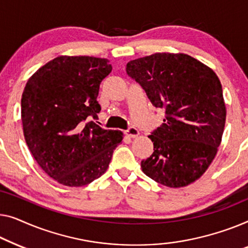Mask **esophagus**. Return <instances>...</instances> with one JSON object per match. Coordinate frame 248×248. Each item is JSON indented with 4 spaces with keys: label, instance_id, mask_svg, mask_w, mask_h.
Returning <instances> with one entry per match:
<instances>
[{
    "label": "esophagus",
    "instance_id": "34e87169",
    "mask_svg": "<svg viewBox=\"0 0 248 248\" xmlns=\"http://www.w3.org/2000/svg\"><path fill=\"white\" fill-rule=\"evenodd\" d=\"M125 134H127L129 137L136 138V137H138L139 130H138L137 128H135V127H130V128H128L127 130H125Z\"/></svg>",
    "mask_w": 248,
    "mask_h": 248
}]
</instances>
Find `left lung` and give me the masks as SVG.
<instances>
[{
	"label": "left lung",
	"instance_id": "obj_1",
	"mask_svg": "<svg viewBox=\"0 0 248 248\" xmlns=\"http://www.w3.org/2000/svg\"><path fill=\"white\" fill-rule=\"evenodd\" d=\"M128 75L166 117L152 135L146 175L167 187H183L203 175L217 155L226 123L221 83L210 67L182 53H156L130 61Z\"/></svg>",
	"mask_w": 248,
	"mask_h": 248
}]
</instances>
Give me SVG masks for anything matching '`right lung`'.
Listing matches in <instances>:
<instances>
[{"mask_svg": "<svg viewBox=\"0 0 248 248\" xmlns=\"http://www.w3.org/2000/svg\"><path fill=\"white\" fill-rule=\"evenodd\" d=\"M109 59L58 56L28 79L21 97V120L29 151L45 173L66 186H83L109 167L123 141L120 130H107L96 119L100 83Z\"/></svg>", "mask_w": 248, "mask_h": 248, "instance_id": "right-lung-1", "label": "right lung"}]
</instances>
